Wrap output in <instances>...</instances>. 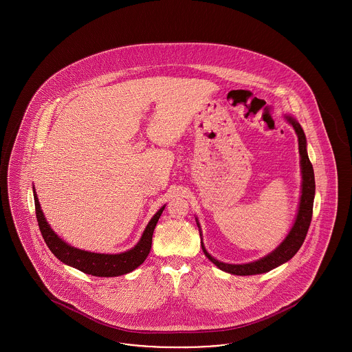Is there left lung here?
Masks as SVG:
<instances>
[{"instance_id": "1", "label": "left lung", "mask_w": 352, "mask_h": 352, "mask_svg": "<svg viewBox=\"0 0 352 352\" xmlns=\"http://www.w3.org/2000/svg\"><path fill=\"white\" fill-rule=\"evenodd\" d=\"M284 118L296 131V134L298 137V151H300V166H301L302 175L301 197H300L298 210H297L294 223H293L290 231L286 234V237L280 243V245L276 250H273L267 256H264L256 261L245 263V264H228V263L219 261L207 252L204 244H203V240H201V250L204 252L206 257L223 272L236 274V276H252V274L267 273L269 270L277 268V267L285 264L286 261H289L301 248V245L305 241V237H306L310 221H311V217H313V203H314V195H316L314 170H313V165L307 155L306 135L303 133V129H302L300 122L290 115H284ZM195 220H197V226L199 228V234L201 236L199 220L198 218H195Z\"/></svg>"}]
</instances>
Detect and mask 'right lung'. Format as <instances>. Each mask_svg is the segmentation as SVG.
<instances>
[{
    "mask_svg": "<svg viewBox=\"0 0 352 352\" xmlns=\"http://www.w3.org/2000/svg\"><path fill=\"white\" fill-rule=\"evenodd\" d=\"M34 201H35V214L39 230L42 236L56 258H59L63 264L72 268L78 269L85 274L96 276V277H118L138 268L148 257L151 250V239L153 232L157 226V221L165 210L166 204H164L149 220L145 227L141 239L133 248L121 253H95V252L83 251L69 245L63 239H60L52 230L49 221L45 218L41 204L38 201L35 188L33 187Z\"/></svg>",
    "mask_w": 352,
    "mask_h": 352,
    "instance_id": "obj_1",
    "label": "right lung"
}]
</instances>
